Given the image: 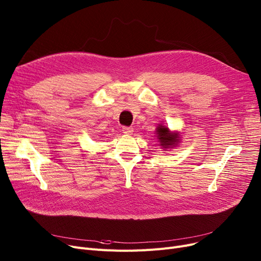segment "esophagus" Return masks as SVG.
<instances>
[{
    "mask_svg": "<svg viewBox=\"0 0 261 261\" xmlns=\"http://www.w3.org/2000/svg\"><path fill=\"white\" fill-rule=\"evenodd\" d=\"M121 131L125 133V134H131L132 132H133V128L132 127H126V126H123L122 128H121Z\"/></svg>",
    "mask_w": 261,
    "mask_h": 261,
    "instance_id": "34e87169",
    "label": "esophagus"
}]
</instances>
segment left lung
<instances>
[{
    "label": "left lung",
    "mask_w": 261,
    "mask_h": 261,
    "mask_svg": "<svg viewBox=\"0 0 261 261\" xmlns=\"http://www.w3.org/2000/svg\"><path fill=\"white\" fill-rule=\"evenodd\" d=\"M155 132L158 142L164 149L173 148L180 143V134L177 132H171L166 126L159 125Z\"/></svg>",
    "instance_id": "8db88e82"
}]
</instances>
